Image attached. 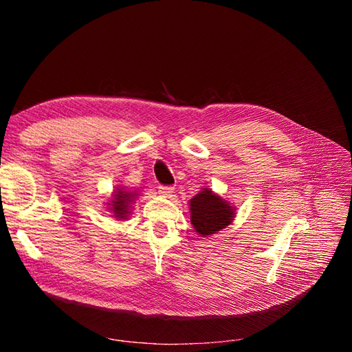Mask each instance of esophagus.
<instances>
[{
    "instance_id": "34e87169",
    "label": "esophagus",
    "mask_w": 352,
    "mask_h": 352,
    "mask_svg": "<svg viewBox=\"0 0 352 352\" xmlns=\"http://www.w3.org/2000/svg\"><path fill=\"white\" fill-rule=\"evenodd\" d=\"M173 190H175L173 186H163V185L158 186V192L162 194L163 197H170L173 194Z\"/></svg>"
}]
</instances>
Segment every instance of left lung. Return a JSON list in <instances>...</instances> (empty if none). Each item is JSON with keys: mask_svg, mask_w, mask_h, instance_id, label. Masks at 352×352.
I'll return each instance as SVG.
<instances>
[{"mask_svg": "<svg viewBox=\"0 0 352 352\" xmlns=\"http://www.w3.org/2000/svg\"><path fill=\"white\" fill-rule=\"evenodd\" d=\"M189 206L190 223L201 236L225 229L235 217V208L208 188H204L190 199Z\"/></svg>", "mask_w": 352, "mask_h": 352, "instance_id": "left-lung-1", "label": "left lung"}]
</instances>
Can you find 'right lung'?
<instances>
[{
  "label": "right lung",
  "instance_id": "obj_1",
  "mask_svg": "<svg viewBox=\"0 0 352 352\" xmlns=\"http://www.w3.org/2000/svg\"><path fill=\"white\" fill-rule=\"evenodd\" d=\"M114 199L111 201V211L114 217L117 219H126L127 214H129V207H131V202L133 201V198L136 197V194L129 192V190H123V188L117 189L116 194L113 195Z\"/></svg>",
  "mask_w": 352,
  "mask_h": 352
}]
</instances>
